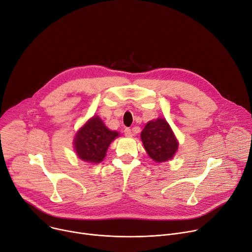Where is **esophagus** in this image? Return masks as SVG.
<instances>
[{
  "mask_svg": "<svg viewBox=\"0 0 252 252\" xmlns=\"http://www.w3.org/2000/svg\"><path fill=\"white\" fill-rule=\"evenodd\" d=\"M124 133H125V135H126V137H131V136L134 135L133 131H131L130 128H126V129L124 130Z\"/></svg>",
  "mask_w": 252,
  "mask_h": 252,
  "instance_id": "34e87169",
  "label": "esophagus"
}]
</instances>
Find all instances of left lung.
I'll use <instances>...</instances> for the list:
<instances>
[{
    "label": "left lung",
    "mask_w": 252,
    "mask_h": 252,
    "mask_svg": "<svg viewBox=\"0 0 252 252\" xmlns=\"http://www.w3.org/2000/svg\"><path fill=\"white\" fill-rule=\"evenodd\" d=\"M141 139L145 150L155 162L171 159L179 148L174 131L163 117L148 122L142 130Z\"/></svg>",
    "instance_id": "left-lung-1"
}]
</instances>
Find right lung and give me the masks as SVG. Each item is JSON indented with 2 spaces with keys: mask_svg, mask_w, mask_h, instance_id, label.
I'll return each instance as SVG.
<instances>
[{
  "mask_svg": "<svg viewBox=\"0 0 252 252\" xmlns=\"http://www.w3.org/2000/svg\"><path fill=\"white\" fill-rule=\"evenodd\" d=\"M118 133L110 130L99 116H93L75 135L73 145L79 159L90 163L101 162L110 143L118 137Z\"/></svg>",
  "mask_w": 252,
  "mask_h": 252,
  "instance_id": "add662e5",
  "label": "right lung"
}]
</instances>
